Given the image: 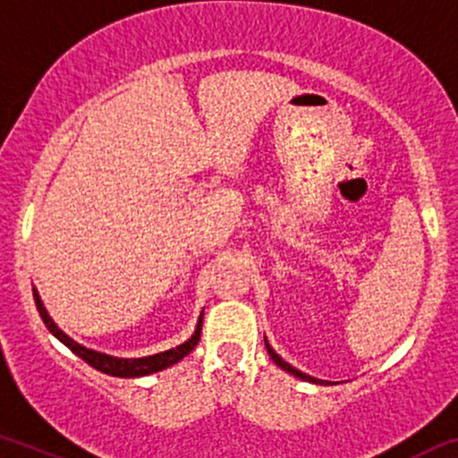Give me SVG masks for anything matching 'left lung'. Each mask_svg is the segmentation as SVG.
Instances as JSON below:
<instances>
[{
	"label": "left lung",
	"mask_w": 458,
	"mask_h": 458,
	"mask_svg": "<svg viewBox=\"0 0 458 458\" xmlns=\"http://www.w3.org/2000/svg\"><path fill=\"white\" fill-rule=\"evenodd\" d=\"M265 345H267V352H269V356H271V359H274V363L278 365V368H283L284 371H289V374H293L295 378H300V380H309V383H315V385H330L328 380H319V378H313V376H309V374H304V371L295 369L293 365H289V363H286V360L280 359V356L276 354L274 350H271V345L267 344V339H265Z\"/></svg>",
	"instance_id": "8db88e82"
}]
</instances>
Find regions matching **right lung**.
I'll use <instances>...</instances> for the list:
<instances>
[{
	"label": "right lung",
	"instance_id": "obj_1",
	"mask_svg": "<svg viewBox=\"0 0 458 458\" xmlns=\"http://www.w3.org/2000/svg\"><path fill=\"white\" fill-rule=\"evenodd\" d=\"M34 302H37L38 315H41L43 324L47 326L49 333L56 336L60 344L67 345V348L72 350L73 354H78L80 359L84 360V363L90 365V368L104 371V374H108V376H117V378H139V376L156 374V371H163V369L172 368V365L178 363V360H182L184 356H187L189 352L193 350L195 345H198L199 333H202V318H204V313L199 315L198 326H195V333L191 335V339L184 341V344H180L178 348L165 350V352H160V354L143 356V359H117V356L102 354V352H95V350L84 348V345H80L78 341H73L72 336L64 335L63 330H60L56 324H54V319L49 318L47 309H45V306H43L41 295H38L37 289H34Z\"/></svg>",
	"mask_w": 458,
	"mask_h": 458
}]
</instances>
